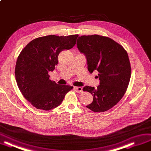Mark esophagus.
<instances>
[{"label":"esophagus","mask_w":151,"mask_h":151,"mask_svg":"<svg viewBox=\"0 0 151 151\" xmlns=\"http://www.w3.org/2000/svg\"><path fill=\"white\" fill-rule=\"evenodd\" d=\"M74 90L78 93H81L82 92V87H75Z\"/></svg>","instance_id":"34e87169"}]
</instances>
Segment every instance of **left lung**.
<instances>
[{"mask_svg":"<svg viewBox=\"0 0 151 151\" xmlns=\"http://www.w3.org/2000/svg\"><path fill=\"white\" fill-rule=\"evenodd\" d=\"M77 45L86 55L88 70H97L100 80L97 89L83 88L93 96L92 102L86 107L96 112L108 111L120 101L127 89L131 74L127 52L112 39L99 35H82Z\"/></svg>","mask_w":151,"mask_h":151,"instance_id":"obj_1","label":"left lung"}]
</instances>
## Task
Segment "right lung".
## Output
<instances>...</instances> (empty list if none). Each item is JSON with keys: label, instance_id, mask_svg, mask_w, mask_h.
Returning <instances> with one entry per match:
<instances>
[{"label": "right lung", "instance_id": "add662e5", "mask_svg": "<svg viewBox=\"0 0 151 151\" xmlns=\"http://www.w3.org/2000/svg\"><path fill=\"white\" fill-rule=\"evenodd\" d=\"M78 36L38 37L30 41L20 53L15 65V79L23 96L35 108L49 111L59 106L73 88L52 81L49 72L58 64L60 52L73 47Z\"/></svg>", "mask_w": 151, "mask_h": 151}]
</instances>
